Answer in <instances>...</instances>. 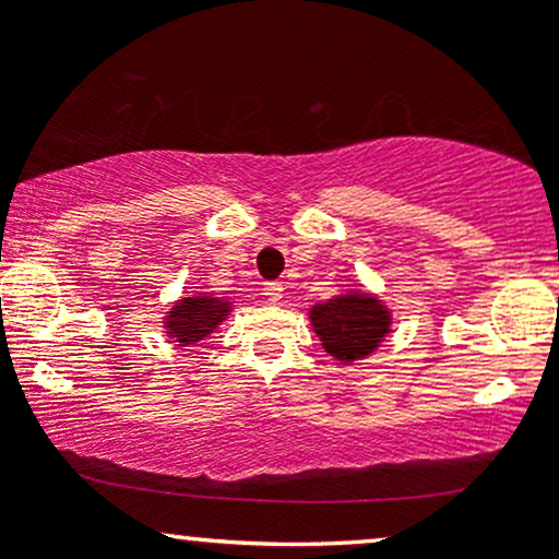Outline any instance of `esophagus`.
I'll use <instances>...</instances> for the list:
<instances>
[{
  "label": "esophagus",
  "instance_id": "1",
  "mask_svg": "<svg viewBox=\"0 0 559 559\" xmlns=\"http://www.w3.org/2000/svg\"><path fill=\"white\" fill-rule=\"evenodd\" d=\"M262 294H265L267 301H281V297H284V284H281V281H267V284L262 286Z\"/></svg>",
  "mask_w": 559,
  "mask_h": 559
}]
</instances>
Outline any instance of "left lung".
Returning <instances> with one entry per match:
<instances>
[{"label":"left lung","instance_id":"8db88e82","mask_svg":"<svg viewBox=\"0 0 559 559\" xmlns=\"http://www.w3.org/2000/svg\"><path fill=\"white\" fill-rule=\"evenodd\" d=\"M310 320L325 349L344 362L370 355L389 331L386 310L365 294H346L318 305Z\"/></svg>","mask_w":559,"mask_h":559}]
</instances>
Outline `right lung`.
Here are the masks:
<instances>
[{
  "instance_id": "obj_1",
  "label": "right lung",
  "mask_w": 559,
  "mask_h": 559,
  "mask_svg": "<svg viewBox=\"0 0 559 559\" xmlns=\"http://www.w3.org/2000/svg\"><path fill=\"white\" fill-rule=\"evenodd\" d=\"M228 316V301L215 297H189L176 305L168 316V333L178 338V344H194Z\"/></svg>"
}]
</instances>
